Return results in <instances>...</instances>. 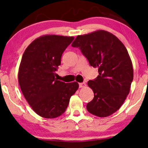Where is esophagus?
Masks as SVG:
<instances>
[{"label":"esophagus","mask_w":148,"mask_h":148,"mask_svg":"<svg viewBox=\"0 0 148 148\" xmlns=\"http://www.w3.org/2000/svg\"><path fill=\"white\" fill-rule=\"evenodd\" d=\"M86 86V84H85L84 82H83V83H79V88H84Z\"/></svg>","instance_id":"obj_1"}]
</instances>
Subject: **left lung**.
I'll return each mask as SVG.
<instances>
[{
    "label": "left lung",
    "mask_w": 148,
    "mask_h": 148,
    "mask_svg": "<svg viewBox=\"0 0 148 148\" xmlns=\"http://www.w3.org/2000/svg\"><path fill=\"white\" fill-rule=\"evenodd\" d=\"M71 45L81 50L90 66L98 68L99 75L88 82L94 98L87 104V110L99 117L111 115L126 99L133 80L132 60L126 48L104 30L77 36Z\"/></svg>",
    "instance_id": "1"
}]
</instances>
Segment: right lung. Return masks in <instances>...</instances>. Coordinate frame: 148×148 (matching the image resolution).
Masks as SVG:
<instances>
[{"label":"right lung","instance_id":"obj_1","mask_svg":"<svg viewBox=\"0 0 148 148\" xmlns=\"http://www.w3.org/2000/svg\"><path fill=\"white\" fill-rule=\"evenodd\" d=\"M73 36L45 35L25 49L18 69V82L24 97L36 114L53 119L63 114L71 97L79 88L76 82L64 83L56 79L63 52Z\"/></svg>","mask_w":148,"mask_h":148}]
</instances>
